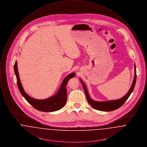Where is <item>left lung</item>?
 Returning a JSON list of instances; mask_svg holds the SVG:
<instances>
[{
	"label": "left lung",
	"mask_w": 147,
	"mask_h": 147,
	"mask_svg": "<svg viewBox=\"0 0 147 147\" xmlns=\"http://www.w3.org/2000/svg\"><path fill=\"white\" fill-rule=\"evenodd\" d=\"M134 76L133 78V83L131 86V88L129 89V91H128V92L123 97H122L121 98H119V99H117V100L105 101H98L92 100L89 95L88 91L85 85L84 84L83 81L80 79V80L83 86L84 92L85 93L87 100H88V102L89 103V104L91 105L94 109H95L97 110H100V111H106V112L112 111L115 110L119 109V107H120L126 102V100L128 99V98H129V96L132 92L133 89L134 88V86H135V84L136 83L137 75H136V67L135 63H134Z\"/></svg>",
	"instance_id": "1"
}]
</instances>
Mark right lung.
<instances>
[{
	"instance_id": "1",
	"label": "right lung",
	"mask_w": 147,
	"mask_h": 147,
	"mask_svg": "<svg viewBox=\"0 0 147 147\" xmlns=\"http://www.w3.org/2000/svg\"><path fill=\"white\" fill-rule=\"evenodd\" d=\"M14 68L19 91L28 103L36 110L42 112H53L61 109L64 106L67 98V92L66 89L67 84L70 79L76 76V73L74 72L68 74L63 79L61 86L56 94L46 99L38 100L31 98L24 91L20 80L16 61H15Z\"/></svg>"
}]
</instances>
